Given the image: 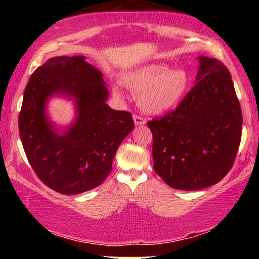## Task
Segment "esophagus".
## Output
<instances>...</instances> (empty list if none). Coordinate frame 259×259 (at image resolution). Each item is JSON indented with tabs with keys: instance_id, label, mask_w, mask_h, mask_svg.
Here are the masks:
<instances>
[{
	"instance_id": "esophagus-1",
	"label": "esophagus",
	"mask_w": 259,
	"mask_h": 259,
	"mask_svg": "<svg viewBox=\"0 0 259 259\" xmlns=\"http://www.w3.org/2000/svg\"><path fill=\"white\" fill-rule=\"evenodd\" d=\"M134 121L136 125H144L146 124V120H144L142 116L139 115H134Z\"/></svg>"
}]
</instances>
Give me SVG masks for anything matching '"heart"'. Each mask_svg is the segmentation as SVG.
Returning a JSON list of instances; mask_svg holds the SVG:
<instances>
[{
	"mask_svg": "<svg viewBox=\"0 0 259 259\" xmlns=\"http://www.w3.org/2000/svg\"><path fill=\"white\" fill-rule=\"evenodd\" d=\"M122 83L138 95V104L144 111L161 115L177 108L185 98L191 77L184 69H174L156 63L142 64L122 75ZM114 94L121 96L119 87Z\"/></svg>",
	"mask_w": 259,
	"mask_h": 259,
	"instance_id": "1",
	"label": "heart"
}]
</instances>
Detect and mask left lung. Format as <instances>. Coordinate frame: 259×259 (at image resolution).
<instances>
[{"instance_id":"1","label":"left lung","mask_w":259,"mask_h":259,"mask_svg":"<svg viewBox=\"0 0 259 259\" xmlns=\"http://www.w3.org/2000/svg\"><path fill=\"white\" fill-rule=\"evenodd\" d=\"M195 85L174 112L147 123L154 170L166 185L198 191L217 184L233 165L242 114L232 76L221 61L199 56Z\"/></svg>"}]
</instances>
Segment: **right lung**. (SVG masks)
I'll use <instances>...</instances> for the list:
<instances>
[{
    "label": "right lung",
    "instance_id": "1",
    "mask_svg": "<svg viewBox=\"0 0 259 259\" xmlns=\"http://www.w3.org/2000/svg\"><path fill=\"white\" fill-rule=\"evenodd\" d=\"M84 56H59L37 67L26 85L19 135L26 156L48 187L73 195L99 186L112 170L115 153L134 129L131 114L106 104L109 93L97 67ZM72 100L74 117L52 121L49 102Z\"/></svg>",
    "mask_w": 259,
    "mask_h": 259
}]
</instances>
